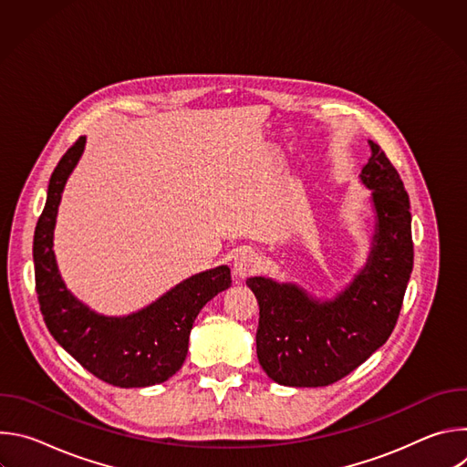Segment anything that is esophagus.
Wrapping results in <instances>:
<instances>
[{"label": "esophagus", "instance_id": "1", "mask_svg": "<svg viewBox=\"0 0 467 467\" xmlns=\"http://www.w3.org/2000/svg\"><path fill=\"white\" fill-rule=\"evenodd\" d=\"M258 265V254L251 249H242L240 253H236L234 260H233V268H234V274L236 277H247L251 275Z\"/></svg>", "mask_w": 467, "mask_h": 467}]
</instances>
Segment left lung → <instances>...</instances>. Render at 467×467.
Returning <instances> with one entry per match:
<instances>
[{"instance_id": "obj_1", "label": "left lung", "mask_w": 467, "mask_h": 467, "mask_svg": "<svg viewBox=\"0 0 467 467\" xmlns=\"http://www.w3.org/2000/svg\"><path fill=\"white\" fill-rule=\"evenodd\" d=\"M360 181L371 192L375 234L364 270L335 299L294 283L249 277L260 317L256 357L272 380L317 388L349 375L391 335L414 265L409 193L386 153L369 140Z\"/></svg>"}]
</instances>
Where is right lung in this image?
Here are the masks:
<instances>
[{
	"mask_svg": "<svg viewBox=\"0 0 467 467\" xmlns=\"http://www.w3.org/2000/svg\"><path fill=\"white\" fill-rule=\"evenodd\" d=\"M85 142L81 137L53 170L46 207L35 229L40 312L57 344L98 379L119 388L161 384L182 366L193 319L214 296L231 286V270L218 265L192 275L146 308L121 317L98 314L76 299L57 268L53 229L64 184L79 162Z\"/></svg>",
	"mask_w": 467,
	"mask_h": 467,
	"instance_id": "1",
	"label": "right lung"
}]
</instances>
